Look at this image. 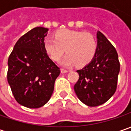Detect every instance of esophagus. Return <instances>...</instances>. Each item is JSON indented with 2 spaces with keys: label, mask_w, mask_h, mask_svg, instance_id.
<instances>
[{
  "label": "esophagus",
  "mask_w": 131,
  "mask_h": 131,
  "mask_svg": "<svg viewBox=\"0 0 131 131\" xmlns=\"http://www.w3.org/2000/svg\"><path fill=\"white\" fill-rule=\"evenodd\" d=\"M60 71H61V73H68V70L63 69V68H62V69L60 70Z\"/></svg>",
  "instance_id": "obj_1"
}]
</instances>
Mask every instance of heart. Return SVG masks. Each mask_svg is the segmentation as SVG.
Here are the masks:
<instances>
[{"instance_id": "b5f03b06", "label": "heart", "mask_w": 131, "mask_h": 131, "mask_svg": "<svg viewBox=\"0 0 131 131\" xmlns=\"http://www.w3.org/2000/svg\"><path fill=\"white\" fill-rule=\"evenodd\" d=\"M43 46L50 58L58 61L66 52L68 54L63 58L61 64L64 66L77 65L83 67L93 60L97 49V43L91 33L61 29L54 33V38L47 37Z\"/></svg>"}]
</instances>
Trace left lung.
I'll return each mask as SVG.
<instances>
[{
	"label": "left lung",
	"instance_id": "left-lung-1",
	"mask_svg": "<svg viewBox=\"0 0 131 131\" xmlns=\"http://www.w3.org/2000/svg\"><path fill=\"white\" fill-rule=\"evenodd\" d=\"M97 39L95 54L90 63L77 71L79 77L74 85L79 99L89 106L106 103L114 94L120 68L113 45L100 31L97 32Z\"/></svg>",
	"mask_w": 131,
	"mask_h": 131
}]
</instances>
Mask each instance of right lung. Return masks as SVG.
<instances>
[{
    "label": "right lung",
    "instance_id": "right-lung-1",
    "mask_svg": "<svg viewBox=\"0 0 131 131\" xmlns=\"http://www.w3.org/2000/svg\"><path fill=\"white\" fill-rule=\"evenodd\" d=\"M48 28H34L17 41L8 60V82L15 100L30 108L45 105L60 71L49 58L43 41Z\"/></svg>",
    "mask_w": 131,
    "mask_h": 131
}]
</instances>
